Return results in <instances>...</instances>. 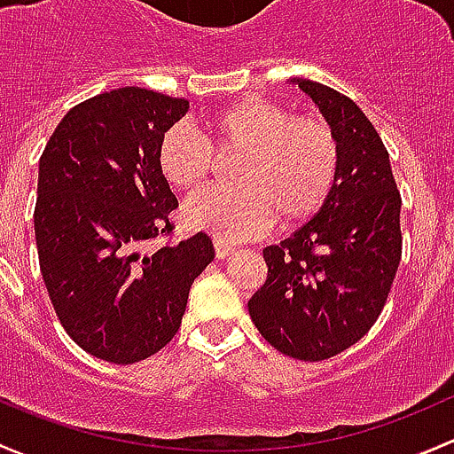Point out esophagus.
<instances>
[{
	"label": "esophagus",
	"instance_id": "obj_1",
	"mask_svg": "<svg viewBox=\"0 0 454 454\" xmlns=\"http://www.w3.org/2000/svg\"><path fill=\"white\" fill-rule=\"evenodd\" d=\"M214 249H216L218 258H227L229 254H233V249H236V247H233L231 242L221 240V238H214Z\"/></svg>",
	"mask_w": 454,
	"mask_h": 454
}]
</instances>
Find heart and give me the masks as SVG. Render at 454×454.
<instances>
[{"instance_id": "obj_1", "label": "heart", "mask_w": 454, "mask_h": 454, "mask_svg": "<svg viewBox=\"0 0 454 454\" xmlns=\"http://www.w3.org/2000/svg\"><path fill=\"white\" fill-rule=\"evenodd\" d=\"M205 139L175 124L157 144V168L176 190H194L231 157L236 185H214L185 200L184 221L221 240H240L278 221L291 227L310 221L334 192L340 144L334 129L315 115H291L278 102L247 96L209 111Z\"/></svg>"}]
</instances>
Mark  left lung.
<instances>
[{"instance_id":"8db88e82","label":"left lung","mask_w":454,"mask_h":454,"mask_svg":"<svg viewBox=\"0 0 454 454\" xmlns=\"http://www.w3.org/2000/svg\"><path fill=\"white\" fill-rule=\"evenodd\" d=\"M291 82L334 129L339 181L315 218L262 251L269 273L249 315L275 349L315 363L361 340L385 308L402 258V199L389 153L356 102L321 82Z\"/></svg>"}]
</instances>
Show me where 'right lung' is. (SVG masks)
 <instances>
[{
  "label": "right lung",
  "mask_w": 454,
  "mask_h": 454,
  "mask_svg": "<svg viewBox=\"0 0 454 454\" xmlns=\"http://www.w3.org/2000/svg\"><path fill=\"white\" fill-rule=\"evenodd\" d=\"M184 98L122 87L60 120L39 161L35 233L60 325L91 356L130 365L157 354L184 319L190 286L214 260L207 233L146 251L179 207L157 144Z\"/></svg>",
  "instance_id": "right-lung-1"
}]
</instances>
